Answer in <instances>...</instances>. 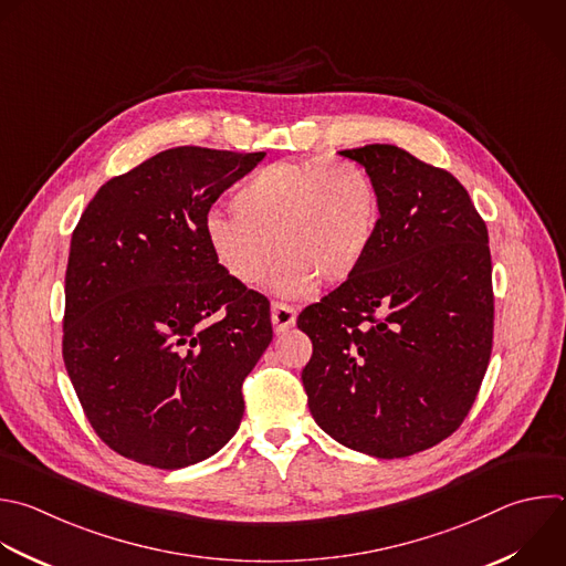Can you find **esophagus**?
Listing matches in <instances>:
<instances>
[{
  "mask_svg": "<svg viewBox=\"0 0 566 566\" xmlns=\"http://www.w3.org/2000/svg\"><path fill=\"white\" fill-rule=\"evenodd\" d=\"M271 322H273L275 331H286V328H291L295 324V311L291 306H286V304L275 302L271 306Z\"/></svg>",
  "mask_w": 566,
  "mask_h": 566,
  "instance_id": "1",
  "label": "esophagus"
}]
</instances>
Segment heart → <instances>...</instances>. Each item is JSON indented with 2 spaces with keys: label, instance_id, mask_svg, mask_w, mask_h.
<instances>
[{
  "label": "heart",
  "instance_id": "1",
  "mask_svg": "<svg viewBox=\"0 0 566 566\" xmlns=\"http://www.w3.org/2000/svg\"><path fill=\"white\" fill-rule=\"evenodd\" d=\"M233 218L209 216L205 242L240 286H260L277 253L273 289L302 297L346 282L366 260L380 222L373 177L353 159H282L255 170L231 200ZM279 249L275 250L274 247Z\"/></svg>",
  "mask_w": 566,
  "mask_h": 566
}]
</instances>
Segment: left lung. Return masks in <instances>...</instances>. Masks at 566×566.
Here are the masks:
<instances>
[{
	"mask_svg": "<svg viewBox=\"0 0 566 566\" xmlns=\"http://www.w3.org/2000/svg\"><path fill=\"white\" fill-rule=\"evenodd\" d=\"M380 198L353 277L306 306L308 409L335 442L382 460L449 438L475 402L493 344L486 224L467 188L394 144L339 150Z\"/></svg>",
	"mask_w": 566,
	"mask_h": 566,
	"instance_id": "8db88e82",
	"label": "left lung"
}]
</instances>
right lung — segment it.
I'll list each match as a JSON object with an SVG mask.
<instances>
[{
  "mask_svg": "<svg viewBox=\"0 0 566 566\" xmlns=\"http://www.w3.org/2000/svg\"><path fill=\"white\" fill-rule=\"evenodd\" d=\"M264 155L161 150L108 179L73 231L64 364L95 433L133 462L191 467L240 429L271 311L216 264L205 220Z\"/></svg>",
  "mask_w": 566,
  "mask_h": 566,
  "instance_id": "add662e5",
  "label": "right lung"
}]
</instances>
